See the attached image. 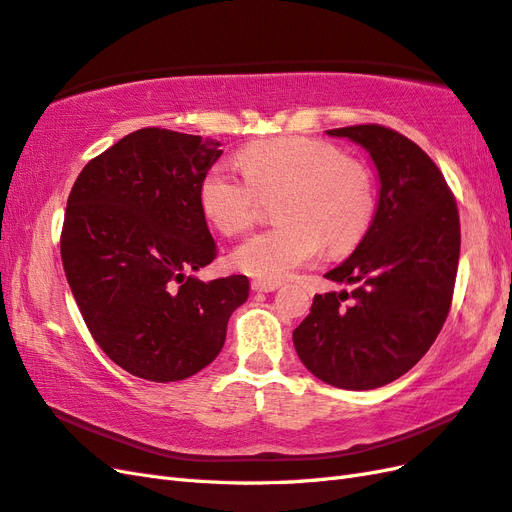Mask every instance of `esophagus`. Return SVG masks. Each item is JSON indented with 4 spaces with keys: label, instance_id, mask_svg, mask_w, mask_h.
Wrapping results in <instances>:
<instances>
[{
    "label": "esophagus",
    "instance_id": "34e87169",
    "mask_svg": "<svg viewBox=\"0 0 512 512\" xmlns=\"http://www.w3.org/2000/svg\"><path fill=\"white\" fill-rule=\"evenodd\" d=\"M280 288V282H267V280H252V290L256 293H273Z\"/></svg>",
    "mask_w": 512,
    "mask_h": 512
}]
</instances>
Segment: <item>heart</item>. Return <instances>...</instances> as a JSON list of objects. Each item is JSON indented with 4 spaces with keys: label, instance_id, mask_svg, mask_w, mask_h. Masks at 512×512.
<instances>
[{
    "label": "heart",
    "instance_id": "obj_1",
    "mask_svg": "<svg viewBox=\"0 0 512 512\" xmlns=\"http://www.w3.org/2000/svg\"><path fill=\"white\" fill-rule=\"evenodd\" d=\"M241 172L217 163L198 185L200 209L226 237L256 222L260 198L280 193V226L254 234L232 254V265L256 280L282 282L321 254H347L364 239L375 213V189L362 163L336 146L282 135L243 146Z\"/></svg>",
    "mask_w": 512,
    "mask_h": 512
}]
</instances>
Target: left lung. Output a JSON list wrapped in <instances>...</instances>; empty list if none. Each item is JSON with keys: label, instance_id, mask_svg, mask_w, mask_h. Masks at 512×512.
<instances>
[{"label": "left lung", "instance_id": "obj_1", "mask_svg": "<svg viewBox=\"0 0 512 512\" xmlns=\"http://www.w3.org/2000/svg\"><path fill=\"white\" fill-rule=\"evenodd\" d=\"M327 135L368 150L379 202L355 252L325 273L353 290L314 295L293 342L314 377L372 390L416 366L446 323L461 252L459 211L444 174L409 137L381 124Z\"/></svg>", "mask_w": 512, "mask_h": 512}]
</instances>
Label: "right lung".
I'll use <instances>...</instances> for the list:
<instances>
[{"instance_id":"right-lung-1","label":"right lung","mask_w":512,"mask_h":512,"mask_svg":"<svg viewBox=\"0 0 512 512\" xmlns=\"http://www.w3.org/2000/svg\"><path fill=\"white\" fill-rule=\"evenodd\" d=\"M219 155L200 135L140 129L94 157L68 196V286L96 344L140 379L181 381L209 366L250 295L245 275H191L217 256L198 185Z\"/></svg>"}]
</instances>
